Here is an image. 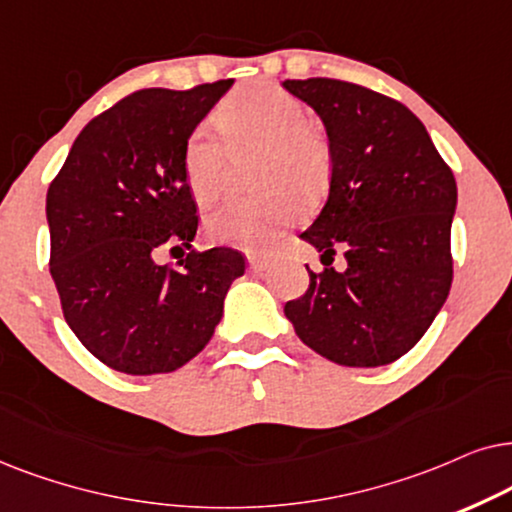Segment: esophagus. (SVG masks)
I'll return each mask as SVG.
<instances>
[{
    "label": "esophagus",
    "mask_w": 512,
    "mask_h": 512,
    "mask_svg": "<svg viewBox=\"0 0 512 512\" xmlns=\"http://www.w3.org/2000/svg\"><path fill=\"white\" fill-rule=\"evenodd\" d=\"M271 255H264V252H248V264L252 271H267L271 267Z\"/></svg>",
    "instance_id": "34e87169"
}]
</instances>
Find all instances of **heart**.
<instances>
[{
  "instance_id": "b5f03b06",
  "label": "heart",
  "mask_w": 512,
  "mask_h": 512,
  "mask_svg": "<svg viewBox=\"0 0 512 512\" xmlns=\"http://www.w3.org/2000/svg\"><path fill=\"white\" fill-rule=\"evenodd\" d=\"M213 119L234 154L260 149V182L271 192L213 210L206 217L208 236L238 248H267L283 227L302 217L299 193L306 199L323 194L332 170L330 145L306 121L304 102L267 81L236 88L215 109ZM227 146L208 126L187 135L182 170L189 192L201 206L220 199L227 187Z\"/></svg>"
}]
</instances>
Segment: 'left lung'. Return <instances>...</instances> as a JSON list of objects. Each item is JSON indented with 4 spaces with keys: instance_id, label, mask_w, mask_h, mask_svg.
Listing matches in <instances>:
<instances>
[{
    "instance_id": "8db88e82",
    "label": "left lung",
    "mask_w": 512,
    "mask_h": 512,
    "mask_svg": "<svg viewBox=\"0 0 512 512\" xmlns=\"http://www.w3.org/2000/svg\"><path fill=\"white\" fill-rule=\"evenodd\" d=\"M285 91L323 121L332 154L330 194L299 234L325 269L285 304L297 337L346 367L405 356L452 288L456 182L426 126L403 102L339 79H285ZM345 252L347 269L329 264Z\"/></svg>"
}]
</instances>
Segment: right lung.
<instances>
[{"instance_id": "obj_1", "label": "right lung", "mask_w": 512, "mask_h": 512, "mask_svg": "<svg viewBox=\"0 0 512 512\" xmlns=\"http://www.w3.org/2000/svg\"><path fill=\"white\" fill-rule=\"evenodd\" d=\"M231 84L126 95L88 121L46 194L65 320L112 370L163 374L189 363L243 276V255L231 248L192 250L177 267L156 262L166 245L192 248L199 217L182 149Z\"/></svg>"}]
</instances>
